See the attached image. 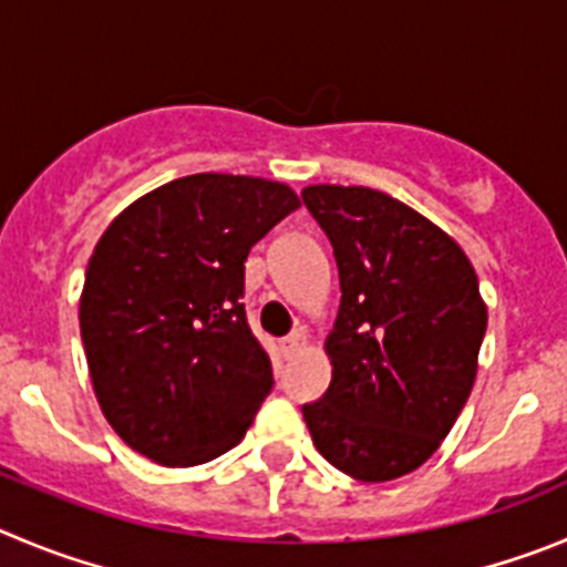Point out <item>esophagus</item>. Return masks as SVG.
<instances>
[{
  "instance_id": "esophagus-1",
  "label": "esophagus",
  "mask_w": 567,
  "mask_h": 567,
  "mask_svg": "<svg viewBox=\"0 0 567 567\" xmlns=\"http://www.w3.org/2000/svg\"><path fill=\"white\" fill-rule=\"evenodd\" d=\"M301 343H305V332L296 330V332H290L288 338H282V341H279V352H282L285 358H293L296 352L301 349Z\"/></svg>"
}]
</instances>
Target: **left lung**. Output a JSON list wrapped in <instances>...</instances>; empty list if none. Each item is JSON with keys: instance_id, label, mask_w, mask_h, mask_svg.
Returning a JSON list of instances; mask_svg holds the SVG:
<instances>
[{"instance_id": "obj_1", "label": "left lung", "mask_w": 567, "mask_h": 567, "mask_svg": "<svg viewBox=\"0 0 567 567\" xmlns=\"http://www.w3.org/2000/svg\"><path fill=\"white\" fill-rule=\"evenodd\" d=\"M332 243L341 305L330 389L301 405L316 451L358 481H394L436 453L478 372L486 305L467 254L380 189H301Z\"/></svg>"}]
</instances>
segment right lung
I'll list each match as a JSON object with an SVG mask.
<instances>
[{"mask_svg":"<svg viewBox=\"0 0 567 567\" xmlns=\"http://www.w3.org/2000/svg\"><path fill=\"white\" fill-rule=\"evenodd\" d=\"M293 209L288 184L195 173L136 198L103 231L81 338L103 416L131 451L193 467L246 436L274 385L240 305L246 257Z\"/></svg>","mask_w":567,"mask_h":567,"instance_id":"1","label":"right lung"}]
</instances>
